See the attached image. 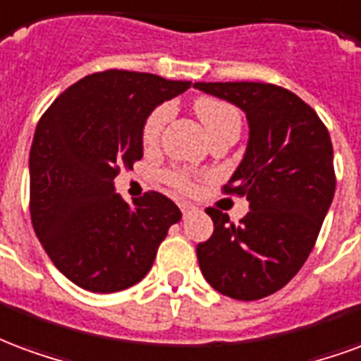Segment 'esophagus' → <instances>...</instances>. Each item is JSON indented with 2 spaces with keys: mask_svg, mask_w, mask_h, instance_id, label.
I'll list each match as a JSON object with an SVG mask.
<instances>
[{
  "mask_svg": "<svg viewBox=\"0 0 361 361\" xmlns=\"http://www.w3.org/2000/svg\"><path fill=\"white\" fill-rule=\"evenodd\" d=\"M178 207H180L183 215H188V213H192L196 209V207L192 206V204H188V202H178Z\"/></svg>",
  "mask_w": 361,
  "mask_h": 361,
  "instance_id": "obj_1",
  "label": "esophagus"
}]
</instances>
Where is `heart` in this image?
Wrapping results in <instances>:
<instances>
[{
	"label": "heart",
	"instance_id": "1",
	"mask_svg": "<svg viewBox=\"0 0 361 361\" xmlns=\"http://www.w3.org/2000/svg\"><path fill=\"white\" fill-rule=\"evenodd\" d=\"M194 109H196V115L200 117V121L206 126L209 136L219 133L221 128H225L228 125H240V115H238L235 107L227 104V102H223V99H217V97H200L194 104ZM169 117L171 105L167 104L155 107L154 111L149 113V117L144 123V128H142V142L146 146H155L159 142L163 126L169 121ZM165 178H167V183L171 186H175L178 190H194V183H192L190 175L186 171H171V173L165 175Z\"/></svg>",
	"mask_w": 361,
	"mask_h": 361
}]
</instances>
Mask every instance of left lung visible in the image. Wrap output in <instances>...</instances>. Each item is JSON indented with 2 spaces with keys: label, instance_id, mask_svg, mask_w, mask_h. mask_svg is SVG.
<instances>
[{
  "label": "left lung",
  "instance_id": "left-lung-1",
  "mask_svg": "<svg viewBox=\"0 0 361 361\" xmlns=\"http://www.w3.org/2000/svg\"><path fill=\"white\" fill-rule=\"evenodd\" d=\"M246 113L248 146L223 190L246 196L240 225L207 207L209 240L200 242V269L209 285L235 300L281 290L314 250L335 196L333 144L317 113L286 88L265 82H196Z\"/></svg>",
  "mask_w": 361,
  "mask_h": 361
}]
</instances>
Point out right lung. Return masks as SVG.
I'll return each mask as SVG.
<instances>
[{
  "label": "right lung",
  "mask_w": 361,
  "mask_h": 361,
  "mask_svg": "<svg viewBox=\"0 0 361 361\" xmlns=\"http://www.w3.org/2000/svg\"><path fill=\"white\" fill-rule=\"evenodd\" d=\"M188 80L104 71L69 86L42 115L30 148V217L49 259L76 286L119 292L140 283L183 213L146 192L126 204L113 178L142 159V128Z\"/></svg>",
  "instance_id": "obj_1"
}]
</instances>
